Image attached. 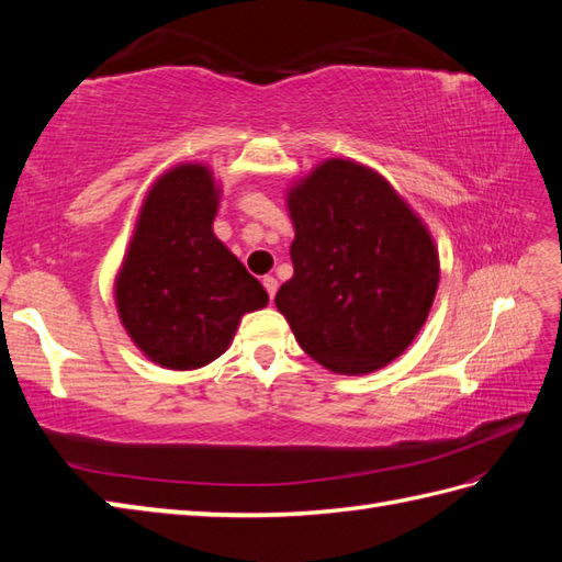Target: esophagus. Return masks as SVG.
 I'll use <instances>...</instances> for the list:
<instances>
[{"label":"esophagus","mask_w":562,"mask_h":562,"mask_svg":"<svg viewBox=\"0 0 562 562\" xmlns=\"http://www.w3.org/2000/svg\"><path fill=\"white\" fill-rule=\"evenodd\" d=\"M262 288H266L270 300H274V294H278V280H274L272 274H266V278H262Z\"/></svg>","instance_id":"1"}]
</instances>
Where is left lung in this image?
Returning a JSON list of instances; mask_svg holds the SVG:
<instances>
[{
    "label": "left lung",
    "mask_w": 562,
    "mask_h": 562,
    "mask_svg": "<svg viewBox=\"0 0 562 562\" xmlns=\"http://www.w3.org/2000/svg\"><path fill=\"white\" fill-rule=\"evenodd\" d=\"M294 274L274 296L302 350L336 374L396 360L425 326L439 284L435 238L384 176L326 159L290 186Z\"/></svg>",
    "instance_id": "8db88e82"
}]
</instances>
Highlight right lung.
Returning <instances> with one entry per match:
<instances>
[{
  "instance_id": "1",
  "label": "right lung",
  "mask_w": 562,
  "mask_h": 562,
  "mask_svg": "<svg viewBox=\"0 0 562 562\" xmlns=\"http://www.w3.org/2000/svg\"><path fill=\"white\" fill-rule=\"evenodd\" d=\"M222 186L207 164H176L147 190L113 294L121 324L149 362L190 372L229 348L268 292L214 236Z\"/></svg>"
}]
</instances>
